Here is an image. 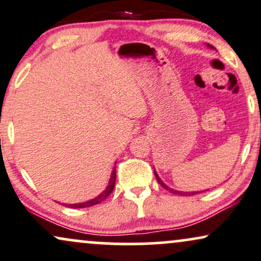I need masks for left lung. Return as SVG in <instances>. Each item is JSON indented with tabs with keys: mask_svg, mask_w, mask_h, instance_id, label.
Masks as SVG:
<instances>
[{
	"mask_svg": "<svg viewBox=\"0 0 261 261\" xmlns=\"http://www.w3.org/2000/svg\"><path fill=\"white\" fill-rule=\"evenodd\" d=\"M207 46H209V47H211V48H214L213 46L209 45V44H207ZM154 172H155V170H154ZM155 177H156V179H158V182L160 183V185H161V187H164L165 189H167L168 192L173 193V194H178V195H186V197H189V195H195V194H198V193H200V192H180V191H174V189L170 188V187H167L166 185H165V183L162 182L161 178H160V177L158 176V173H156V172H155Z\"/></svg>",
	"mask_w": 261,
	"mask_h": 261,
	"instance_id": "obj_1",
	"label": "left lung"
}]
</instances>
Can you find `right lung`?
Returning a JSON list of instances; mask_svg holds the SVG:
<instances>
[{"instance_id":"1","label":"right lung","mask_w":261,"mask_h":261,"mask_svg":"<svg viewBox=\"0 0 261 261\" xmlns=\"http://www.w3.org/2000/svg\"><path fill=\"white\" fill-rule=\"evenodd\" d=\"M115 183H116V167H113L112 173H111V178L109 180V186L106 187V189L101 193L100 195H97L96 198L91 199L89 201H84V203H78V204H64V206H68L72 207V209H82V207H89V206H93V205L100 204L102 203L105 199H107L110 194H111L113 188H115Z\"/></svg>"}]
</instances>
